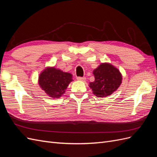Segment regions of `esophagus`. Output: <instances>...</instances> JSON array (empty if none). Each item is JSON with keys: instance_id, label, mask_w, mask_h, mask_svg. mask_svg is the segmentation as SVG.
<instances>
[{"instance_id": "34e87169", "label": "esophagus", "mask_w": 157, "mask_h": 157, "mask_svg": "<svg viewBox=\"0 0 157 157\" xmlns=\"http://www.w3.org/2000/svg\"><path fill=\"white\" fill-rule=\"evenodd\" d=\"M77 79L78 80H82V81H84V80H86V78L81 77H77Z\"/></svg>"}]
</instances>
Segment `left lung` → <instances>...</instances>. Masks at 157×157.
I'll return each mask as SVG.
<instances>
[{
  "instance_id": "1",
  "label": "left lung",
  "mask_w": 157,
  "mask_h": 157,
  "mask_svg": "<svg viewBox=\"0 0 157 157\" xmlns=\"http://www.w3.org/2000/svg\"><path fill=\"white\" fill-rule=\"evenodd\" d=\"M95 80L90 82L93 94L99 98L110 96L122 83L119 70L110 63H103L93 71Z\"/></svg>"
}]
</instances>
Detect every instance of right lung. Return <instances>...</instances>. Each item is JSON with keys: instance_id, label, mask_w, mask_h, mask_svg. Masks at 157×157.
<instances>
[{"instance_id": "add662e5", "label": "right lung", "mask_w": 157, "mask_h": 157, "mask_svg": "<svg viewBox=\"0 0 157 157\" xmlns=\"http://www.w3.org/2000/svg\"><path fill=\"white\" fill-rule=\"evenodd\" d=\"M72 75L54 67H47L40 74V88L51 98H60L72 81Z\"/></svg>"}]
</instances>
